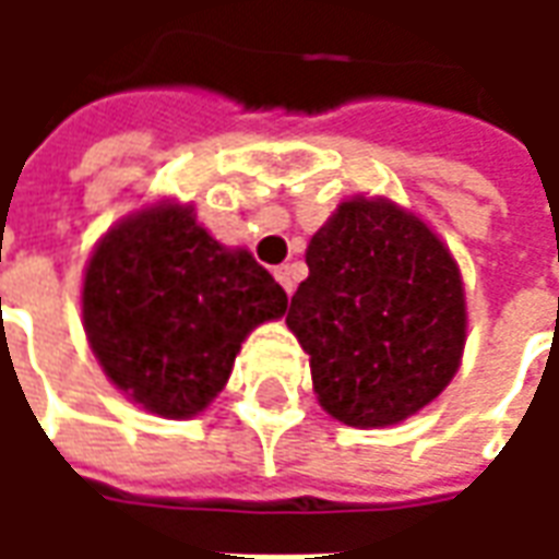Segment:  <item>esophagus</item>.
I'll list each match as a JSON object with an SVG mask.
<instances>
[{
  "instance_id": "obj_1",
  "label": "esophagus",
  "mask_w": 559,
  "mask_h": 559,
  "mask_svg": "<svg viewBox=\"0 0 559 559\" xmlns=\"http://www.w3.org/2000/svg\"><path fill=\"white\" fill-rule=\"evenodd\" d=\"M275 278H278L281 287L287 290V296H293V287H296V284H293L290 266H275Z\"/></svg>"
}]
</instances>
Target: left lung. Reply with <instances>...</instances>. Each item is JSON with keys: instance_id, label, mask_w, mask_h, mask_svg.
Instances as JSON below:
<instances>
[{"instance_id": "obj_1", "label": "left lung", "mask_w": 559, "mask_h": 559, "mask_svg": "<svg viewBox=\"0 0 559 559\" xmlns=\"http://www.w3.org/2000/svg\"><path fill=\"white\" fill-rule=\"evenodd\" d=\"M305 263L287 326L332 419L395 425L449 386L467 305L457 263L425 221L392 200L353 197L314 233Z\"/></svg>"}]
</instances>
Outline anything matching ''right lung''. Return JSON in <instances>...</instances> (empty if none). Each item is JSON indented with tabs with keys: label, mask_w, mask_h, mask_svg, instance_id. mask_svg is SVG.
I'll list each match as a JSON object with an SVG mask.
<instances>
[{
	"label": "right lung",
	"mask_w": 559,
	"mask_h": 559,
	"mask_svg": "<svg viewBox=\"0 0 559 559\" xmlns=\"http://www.w3.org/2000/svg\"><path fill=\"white\" fill-rule=\"evenodd\" d=\"M284 311L278 281L245 248L212 239L179 203L119 221L83 278V329L104 374L164 419L206 411L248 332Z\"/></svg>",
	"instance_id": "1"
}]
</instances>
